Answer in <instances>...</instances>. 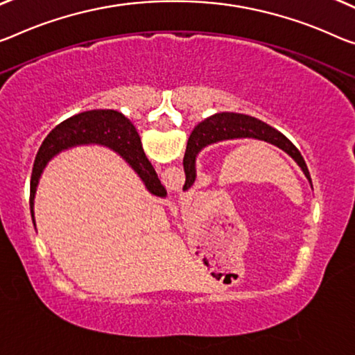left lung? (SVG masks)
<instances>
[{"mask_svg": "<svg viewBox=\"0 0 355 355\" xmlns=\"http://www.w3.org/2000/svg\"><path fill=\"white\" fill-rule=\"evenodd\" d=\"M259 139L270 143L272 146L279 147L284 150L287 155H291L297 165L302 168V171L311 184V176L308 171L306 163L300 154V150L292 144L291 139H287L281 132L276 128L270 127L268 123L259 121L252 116H246V114L238 112H219L206 119L201 123L195 127V130L190 135L187 149H185L184 155V171H185V184L184 190H189L195 184L196 179V157L205 147L211 144L222 143V141L228 139ZM313 187V184H311Z\"/></svg>", "mask_w": 355, "mask_h": 355, "instance_id": "1", "label": "left lung"}]
</instances>
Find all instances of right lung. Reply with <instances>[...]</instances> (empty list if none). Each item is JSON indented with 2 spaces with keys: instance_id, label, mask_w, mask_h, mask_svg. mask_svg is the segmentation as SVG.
<instances>
[{
  "instance_id": "obj_1",
  "label": "right lung",
  "mask_w": 355,
  "mask_h": 355,
  "mask_svg": "<svg viewBox=\"0 0 355 355\" xmlns=\"http://www.w3.org/2000/svg\"><path fill=\"white\" fill-rule=\"evenodd\" d=\"M89 144L105 146L117 152L138 174L146 185L147 192L160 196V198L166 196V189L162 185L154 166L147 160L135 125L122 112L114 111V109H92V111L76 114V116L63 121L42 141L35 165H33L30 182V208L33 223H35L36 189L47 163L60 152L76 146Z\"/></svg>"
}]
</instances>
